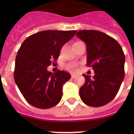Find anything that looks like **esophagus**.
Returning <instances> with one entry per match:
<instances>
[{
    "label": "esophagus",
    "instance_id": "34e87169",
    "mask_svg": "<svg viewBox=\"0 0 134 134\" xmlns=\"http://www.w3.org/2000/svg\"><path fill=\"white\" fill-rule=\"evenodd\" d=\"M71 79H74L76 77V75L75 74H71Z\"/></svg>",
    "mask_w": 134,
    "mask_h": 134
}]
</instances>
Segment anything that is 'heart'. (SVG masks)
Instances as JSON below:
<instances>
[{
    "label": "heart",
    "instance_id": "obj_1",
    "mask_svg": "<svg viewBox=\"0 0 134 134\" xmlns=\"http://www.w3.org/2000/svg\"><path fill=\"white\" fill-rule=\"evenodd\" d=\"M65 68L71 72H76L78 70V65L75 63H68L65 65Z\"/></svg>",
    "mask_w": 134,
    "mask_h": 134
}]
</instances>
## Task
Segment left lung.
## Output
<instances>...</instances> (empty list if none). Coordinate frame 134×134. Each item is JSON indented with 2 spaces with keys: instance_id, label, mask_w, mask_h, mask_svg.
Returning <instances> with one entry per match:
<instances>
[{
  "instance_id": "1",
  "label": "left lung",
  "mask_w": 134,
  "mask_h": 134,
  "mask_svg": "<svg viewBox=\"0 0 134 134\" xmlns=\"http://www.w3.org/2000/svg\"><path fill=\"white\" fill-rule=\"evenodd\" d=\"M76 37L86 43L87 65L94 76L83 74L85 83L79 90L80 97L90 106L99 107L112 101L125 77V56L119 43L106 33L83 30Z\"/></svg>"
}]
</instances>
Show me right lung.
<instances>
[{"instance_id": "right-lung-1", "label": "right lung", "mask_w": 134, "mask_h": 134, "mask_svg": "<svg viewBox=\"0 0 134 134\" xmlns=\"http://www.w3.org/2000/svg\"><path fill=\"white\" fill-rule=\"evenodd\" d=\"M76 30H44L30 35L22 43L16 57L14 78L25 99L38 108L58 104L63 85L71 79L65 71H48L51 61L58 58L63 46Z\"/></svg>"}]
</instances>
